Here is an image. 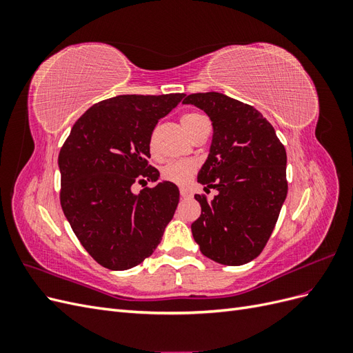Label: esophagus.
<instances>
[{"label": "esophagus", "instance_id": "1", "mask_svg": "<svg viewBox=\"0 0 353 353\" xmlns=\"http://www.w3.org/2000/svg\"><path fill=\"white\" fill-rule=\"evenodd\" d=\"M179 194H181V197H183V199H188V197H191L190 190H187L185 187H181V188H179Z\"/></svg>", "mask_w": 353, "mask_h": 353}]
</instances>
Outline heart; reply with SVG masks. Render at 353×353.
I'll return each mask as SVG.
<instances>
[{
  "label": "heart",
  "instance_id": "b5f03b06",
  "mask_svg": "<svg viewBox=\"0 0 353 353\" xmlns=\"http://www.w3.org/2000/svg\"><path fill=\"white\" fill-rule=\"evenodd\" d=\"M203 119H206V117L200 113H187L183 116L181 122H183L185 131L191 134L194 128L199 125V122H201ZM194 170H196L194 163L183 162V160H172V162H168L162 168V179L176 185H183L191 176H193Z\"/></svg>",
  "mask_w": 353,
  "mask_h": 353
}]
</instances>
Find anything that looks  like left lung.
I'll list each match as a JSON object with an SVG mask.
<instances>
[{"label":"left lung","instance_id":"1","mask_svg":"<svg viewBox=\"0 0 353 353\" xmlns=\"http://www.w3.org/2000/svg\"><path fill=\"white\" fill-rule=\"evenodd\" d=\"M205 110L213 140L197 181L218 190L212 201L196 194L201 213L191 223L200 252L222 265H243L268 243L287 196V154L272 125L253 105L221 92L184 99Z\"/></svg>","mask_w":353,"mask_h":353}]
</instances>
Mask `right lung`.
Here are the masks:
<instances>
[{"mask_svg":"<svg viewBox=\"0 0 353 353\" xmlns=\"http://www.w3.org/2000/svg\"><path fill=\"white\" fill-rule=\"evenodd\" d=\"M184 94L117 95L85 112L59 153L60 205L83 249L101 266L125 271L152 256L179 201L178 187L159 183L148 163L160 117Z\"/></svg>","mask_w":353,"mask_h":353,"instance_id":"1","label":"right lung"}]
</instances>
